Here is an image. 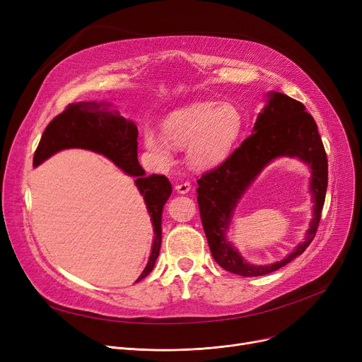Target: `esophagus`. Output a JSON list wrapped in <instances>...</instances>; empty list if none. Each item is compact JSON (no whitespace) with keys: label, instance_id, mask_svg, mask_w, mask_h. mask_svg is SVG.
I'll use <instances>...</instances> for the list:
<instances>
[{"label":"esophagus","instance_id":"esophagus-1","mask_svg":"<svg viewBox=\"0 0 362 362\" xmlns=\"http://www.w3.org/2000/svg\"><path fill=\"white\" fill-rule=\"evenodd\" d=\"M175 189H176V191H177L179 194H187L189 191H191V183H189V182H182V183H176Z\"/></svg>","mask_w":362,"mask_h":362}]
</instances>
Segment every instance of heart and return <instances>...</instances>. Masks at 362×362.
<instances>
[{"label": "heart", "instance_id": "1", "mask_svg": "<svg viewBox=\"0 0 362 362\" xmlns=\"http://www.w3.org/2000/svg\"><path fill=\"white\" fill-rule=\"evenodd\" d=\"M243 127V114L238 105L204 101L170 112L161 123L164 138L146 129L142 141L145 149L161 164L173 160L171 146H186L187 164L195 170H208L232 154Z\"/></svg>", "mask_w": 362, "mask_h": 362}]
</instances>
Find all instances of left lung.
<instances>
[{
	"label": "left lung",
	"mask_w": 362,
	"mask_h": 362,
	"mask_svg": "<svg viewBox=\"0 0 362 362\" xmlns=\"http://www.w3.org/2000/svg\"><path fill=\"white\" fill-rule=\"evenodd\" d=\"M267 101L255 120L252 135L217 168L198 179V205L213 258L221 269L257 277L273 273L293 261L314 239L327 191V156L317 124L305 105L281 92L265 93ZM288 156L310 167L313 218L304 240L280 262L264 266L246 263L226 239L235 206L260 171L272 160Z\"/></svg>",
	"instance_id": "left-lung-1"
}]
</instances>
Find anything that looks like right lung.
<instances>
[{
	"label": "right lung",
	"mask_w": 362,
	"mask_h": 362,
	"mask_svg": "<svg viewBox=\"0 0 362 362\" xmlns=\"http://www.w3.org/2000/svg\"><path fill=\"white\" fill-rule=\"evenodd\" d=\"M111 107L112 104L107 101H82L67 105L42 133L33 156V167L63 149L81 148L104 156L126 175L135 177V186L144 197L154 227L151 255L136 280L139 281L152 272L160 255L161 216L164 204L171 195V185L161 175L145 176V170L138 161V127Z\"/></svg>",
	"instance_id": "obj_1"
}]
</instances>
